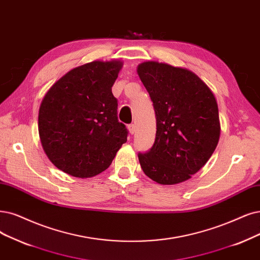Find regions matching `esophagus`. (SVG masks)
<instances>
[{"instance_id":"1","label":"esophagus","mask_w":260,"mask_h":260,"mask_svg":"<svg viewBox=\"0 0 260 260\" xmlns=\"http://www.w3.org/2000/svg\"><path fill=\"white\" fill-rule=\"evenodd\" d=\"M127 128H128V131H129V134H133L136 132V126H135V124H129L128 126H127Z\"/></svg>"}]
</instances>
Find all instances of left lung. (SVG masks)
<instances>
[{
    "label": "left lung",
    "mask_w": 260,
    "mask_h": 260,
    "mask_svg": "<svg viewBox=\"0 0 260 260\" xmlns=\"http://www.w3.org/2000/svg\"><path fill=\"white\" fill-rule=\"evenodd\" d=\"M156 118L152 148L138 153L143 172L162 185L188 180L205 166L220 134L217 103L199 77L186 69L154 61L138 65Z\"/></svg>",
    "instance_id": "left-lung-1"
}]
</instances>
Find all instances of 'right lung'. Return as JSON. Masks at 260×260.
<instances>
[{"instance_id": "obj_1", "label": "right lung", "mask_w": 260, "mask_h": 260, "mask_svg": "<svg viewBox=\"0 0 260 260\" xmlns=\"http://www.w3.org/2000/svg\"><path fill=\"white\" fill-rule=\"evenodd\" d=\"M121 61H93L76 67L45 95L38 113V133L52 164L77 178L107 169L126 142L128 131L118 120V101L111 88Z\"/></svg>"}]
</instances>
